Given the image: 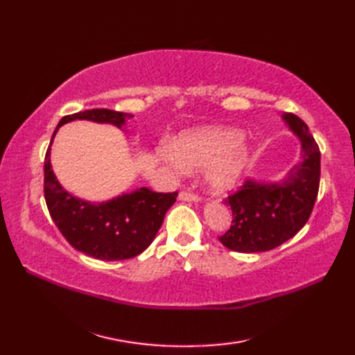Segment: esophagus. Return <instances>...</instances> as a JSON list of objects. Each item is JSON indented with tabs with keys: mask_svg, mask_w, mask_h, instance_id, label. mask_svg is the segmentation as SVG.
I'll use <instances>...</instances> for the list:
<instances>
[{
	"mask_svg": "<svg viewBox=\"0 0 355 355\" xmlns=\"http://www.w3.org/2000/svg\"><path fill=\"white\" fill-rule=\"evenodd\" d=\"M179 200L180 201H200V197L194 192H191L189 189H182L179 192Z\"/></svg>",
	"mask_w": 355,
	"mask_h": 355,
	"instance_id": "obj_1",
	"label": "esophagus"
}]
</instances>
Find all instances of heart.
Masks as SVG:
<instances>
[{
	"label": "heart",
	"instance_id": "obj_1",
	"mask_svg": "<svg viewBox=\"0 0 355 355\" xmlns=\"http://www.w3.org/2000/svg\"><path fill=\"white\" fill-rule=\"evenodd\" d=\"M241 133L235 128L210 127L182 135L171 148L158 153V158L175 170L206 168L209 187L216 194L228 192L239 184L249 158L241 145Z\"/></svg>",
	"mask_w": 355,
	"mask_h": 355
}]
</instances>
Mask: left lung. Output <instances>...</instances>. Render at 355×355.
<instances>
[{
  "label": "left lung",
  "instance_id": "obj_1",
  "mask_svg": "<svg viewBox=\"0 0 355 355\" xmlns=\"http://www.w3.org/2000/svg\"><path fill=\"white\" fill-rule=\"evenodd\" d=\"M283 118L302 142V159L283 184L244 180L225 198L232 225L219 240L230 250H272L295 237L313 213L320 187V148L297 115L284 114Z\"/></svg>",
  "mask_w": 355,
  "mask_h": 355
}]
</instances>
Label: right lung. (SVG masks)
Segmentation results:
<instances>
[{"instance_id":"obj_1","label":"right lung","mask_w":355,"mask_h":355,"mask_svg":"<svg viewBox=\"0 0 355 355\" xmlns=\"http://www.w3.org/2000/svg\"><path fill=\"white\" fill-rule=\"evenodd\" d=\"M132 116L111 110H87L65 115L53 137L62 124L72 120L121 127ZM44 197L53 222L73 249L101 261H124L142 253L153 243L166 211L176 201L178 191L154 192L141 188L101 204L83 201L60 187L51 170L49 146L44 158Z\"/></svg>"}]
</instances>
